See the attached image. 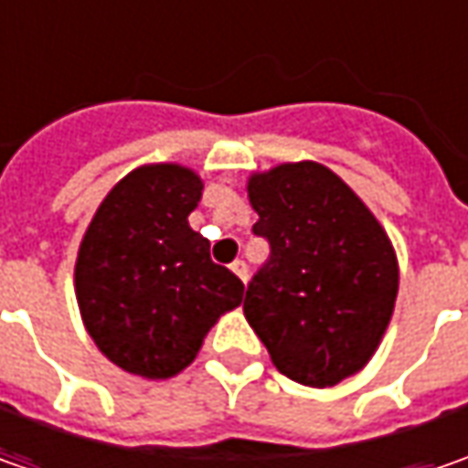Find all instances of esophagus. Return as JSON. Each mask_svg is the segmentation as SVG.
<instances>
[{
	"label": "esophagus",
	"mask_w": 468,
	"mask_h": 468,
	"mask_svg": "<svg viewBox=\"0 0 468 468\" xmlns=\"http://www.w3.org/2000/svg\"><path fill=\"white\" fill-rule=\"evenodd\" d=\"M231 271H234V273H237V276H239L242 281H247V276H250V271H247V262L244 261L231 262Z\"/></svg>",
	"instance_id": "34e87169"
}]
</instances>
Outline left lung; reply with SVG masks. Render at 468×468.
Returning a JSON list of instances; mask_svg holds the SVG:
<instances>
[{
    "instance_id": "1",
    "label": "left lung",
    "mask_w": 468,
    "mask_h": 468,
    "mask_svg": "<svg viewBox=\"0 0 468 468\" xmlns=\"http://www.w3.org/2000/svg\"><path fill=\"white\" fill-rule=\"evenodd\" d=\"M252 234L271 255L244 292V317L273 365L328 388L365 367L386 333L399 262L369 207L331 169L302 161L255 174Z\"/></svg>"
}]
</instances>
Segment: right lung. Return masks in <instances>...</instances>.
<instances>
[{
  "label": "right lung",
  "mask_w": 468,
  "mask_h": 468,
  "mask_svg": "<svg viewBox=\"0 0 468 468\" xmlns=\"http://www.w3.org/2000/svg\"><path fill=\"white\" fill-rule=\"evenodd\" d=\"M203 182L176 164L140 166L112 189L82 237L75 292L90 338L117 367L164 380L244 294L189 229Z\"/></svg>",
  "instance_id": "1"
}]
</instances>
